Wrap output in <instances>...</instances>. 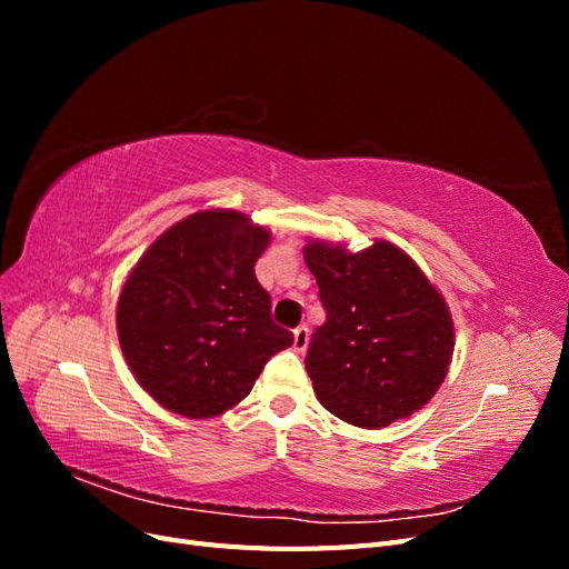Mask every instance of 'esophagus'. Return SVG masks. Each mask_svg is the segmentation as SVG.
Returning a JSON list of instances; mask_svg holds the SVG:
<instances>
[{
  "label": "esophagus",
  "mask_w": 569,
  "mask_h": 569,
  "mask_svg": "<svg viewBox=\"0 0 569 569\" xmlns=\"http://www.w3.org/2000/svg\"><path fill=\"white\" fill-rule=\"evenodd\" d=\"M306 347H308V327L299 325L295 330V349L301 353V351H306Z\"/></svg>",
  "instance_id": "34e87169"
}]
</instances>
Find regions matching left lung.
Returning a JSON list of instances; mask_svg holds the SVG:
<instances>
[{
    "instance_id": "1",
    "label": "left lung",
    "mask_w": 569,
    "mask_h": 569,
    "mask_svg": "<svg viewBox=\"0 0 569 569\" xmlns=\"http://www.w3.org/2000/svg\"><path fill=\"white\" fill-rule=\"evenodd\" d=\"M303 258L327 313L306 356L318 401L366 429L420 410L453 358V320L435 284L382 239L358 253L311 242Z\"/></svg>"
}]
</instances>
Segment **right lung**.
Here are the masks:
<instances>
[{
  "label": "right lung",
  "instance_id": "right-lung-1",
  "mask_svg": "<svg viewBox=\"0 0 569 569\" xmlns=\"http://www.w3.org/2000/svg\"><path fill=\"white\" fill-rule=\"evenodd\" d=\"M270 232L237 211L176 222L137 261L118 297L120 349L134 380L170 412L213 418L251 391L295 335L272 322L253 266Z\"/></svg>",
  "mask_w": 569,
  "mask_h": 569
}]
</instances>
